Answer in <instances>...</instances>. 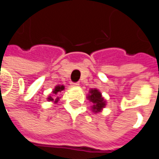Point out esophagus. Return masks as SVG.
<instances>
[{
    "label": "esophagus",
    "instance_id": "obj_1",
    "mask_svg": "<svg viewBox=\"0 0 159 159\" xmlns=\"http://www.w3.org/2000/svg\"><path fill=\"white\" fill-rule=\"evenodd\" d=\"M79 85H80L79 83H72V84H71V86H73V87H78Z\"/></svg>",
    "mask_w": 159,
    "mask_h": 159
}]
</instances>
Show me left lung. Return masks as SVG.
Wrapping results in <instances>:
<instances>
[{"label":"left lung","mask_w":159,"mask_h":159,"mask_svg":"<svg viewBox=\"0 0 159 159\" xmlns=\"http://www.w3.org/2000/svg\"><path fill=\"white\" fill-rule=\"evenodd\" d=\"M87 99L92 103L91 108L92 112L94 113H99L106 106V100L102 96L101 92L97 88L90 89L87 95Z\"/></svg>","instance_id":"left-lung-1"}]
</instances>
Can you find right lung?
Masks as SVG:
<instances>
[{
    "instance_id": "obj_1",
    "label": "right lung",
    "mask_w": 159,
    "mask_h": 159,
    "mask_svg": "<svg viewBox=\"0 0 159 159\" xmlns=\"http://www.w3.org/2000/svg\"><path fill=\"white\" fill-rule=\"evenodd\" d=\"M64 89H65V86L63 85H57L55 88L53 89L52 94L48 97L47 100L49 102H54L55 103H57L60 100V98L57 95H59L60 93L62 92Z\"/></svg>"
}]
</instances>
